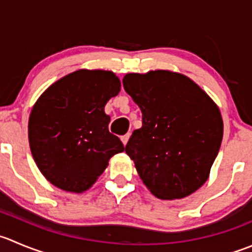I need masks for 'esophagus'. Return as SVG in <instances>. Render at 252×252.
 Listing matches in <instances>:
<instances>
[{"mask_svg":"<svg viewBox=\"0 0 252 252\" xmlns=\"http://www.w3.org/2000/svg\"><path fill=\"white\" fill-rule=\"evenodd\" d=\"M129 136H130V134H126V135H123L122 136V143L124 144V145H126V143H128V140H129Z\"/></svg>","mask_w":252,"mask_h":252,"instance_id":"esophagus-1","label":"esophagus"}]
</instances>
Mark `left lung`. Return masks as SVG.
<instances>
[{
	"mask_svg": "<svg viewBox=\"0 0 252 252\" xmlns=\"http://www.w3.org/2000/svg\"><path fill=\"white\" fill-rule=\"evenodd\" d=\"M143 126L126 153L144 185L160 199H181L208 180L220 149L223 119L216 102L189 77L170 70L123 77Z\"/></svg>",
	"mask_w": 252,
	"mask_h": 252,
	"instance_id": "8db88e82",
	"label": "left lung"
}]
</instances>
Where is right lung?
I'll use <instances>...</instances> for the list:
<instances>
[{"label":"right lung","mask_w":252,"mask_h":252,"mask_svg":"<svg viewBox=\"0 0 252 252\" xmlns=\"http://www.w3.org/2000/svg\"><path fill=\"white\" fill-rule=\"evenodd\" d=\"M121 92V80L106 70L81 69L54 82L32 108L28 139L44 177L63 191L82 193L94 186L112 156L123 153L109 133L107 102Z\"/></svg>","instance_id":"1"}]
</instances>
